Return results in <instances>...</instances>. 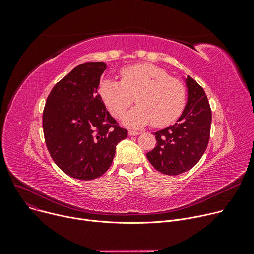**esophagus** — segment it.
Here are the masks:
<instances>
[{
	"label": "esophagus",
	"instance_id": "esophagus-1",
	"mask_svg": "<svg viewBox=\"0 0 254 254\" xmlns=\"http://www.w3.org/2000/svg\"><path fill=\"white\" fill-rule=\"evenodd\" d=\"M140 134L139 131H136V130H128V135L129 136H138Z\"/></svg>",
	"mask_w": 254,
	"mask_h": 254
}]
</instances>
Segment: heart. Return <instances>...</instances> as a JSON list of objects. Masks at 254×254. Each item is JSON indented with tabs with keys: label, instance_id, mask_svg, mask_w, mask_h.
I'll use <instances>...</instances> for the list:
<instances>
[{
	"label": "heart",
	"instance_id": "1",
	"mask_svg": "<svg viewBox=\"0 0 254 254\" xmlns=\"http://www.w3.org/2000/svg\"><path fill=\"white\" fill-rule=\"evenodd\" d=\"M120 82L107 79L100 85V95L115 117L123 116L134 104L124 122L129 127L150 123L163 127L174 123L185 105V87L178 79L170 77L159 66L136 64L122 69Z\"/></svg>",
	"mask_w": 254,
	"mask_h": 254
}]
</instances>
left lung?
I'll return each instance as SVG.
<instances>
[{"instance_id":"obj_1","label":"left lung","mask_w":254,"mask_h":254,"mask_svg":"<svg viewBox=\"0 0 254 254\" xmlns=\"http://www.w3.org/2000/svg\"><path fill=\"white\" fill-rule=\"evenodd\" d=\"M188 102L177 122L153 132L155 147L146 153L150 164L166 175H179L190 170L203 156L209 142L212 113L203 87L185 78Z\"/></svg>"}]
</instances>
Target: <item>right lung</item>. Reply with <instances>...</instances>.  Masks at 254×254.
<instances>
[{
    "label": "right lung",
    "instance_id": "1",
    "mask_svg": "<svg viewBox=\"0 0 254 254\" xmlns=\"http://www.w3.org/2000/svg\"><path fill=\"white\" fill-rule=\"evenodd\" d=\"M107 65H77L50 91L43 111L47 149L66 175L80 180L99 178L109 169L116 145L127 137L106 109L98 87Z\"/></svg>",
    "mask_w": 254,
    "mask_h": 254
}]
</instances>
